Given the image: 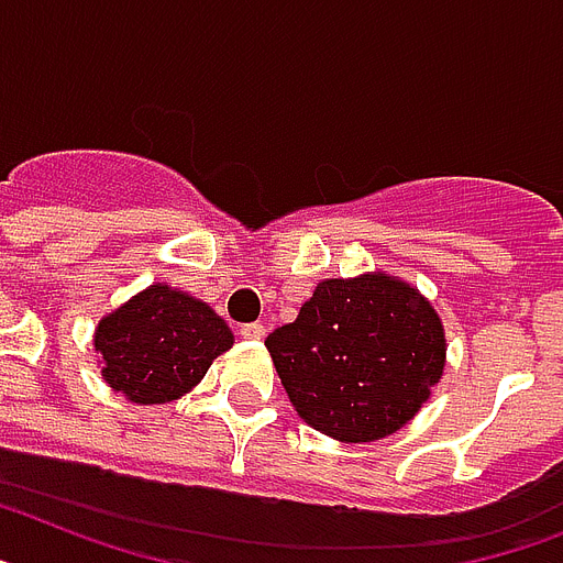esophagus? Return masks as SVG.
<instances>
[{
    "label": "esophagus",
    "mask_w": 563,
    "mask_h": 563,
    "mask_svg": "<svg viewBox=\"0 0 563 563\" xmlns=\"http://www.w3.org/2000/svg\"><path fill=\"white\" fill-rule=\"evenodd\" d=\"M264 333H267V331H264V324H258V322L241 324V336H244V339H253V342H255V339H264Z\"/></svg>",
    "instance_id": "esophagus-1"
}]
</instances>
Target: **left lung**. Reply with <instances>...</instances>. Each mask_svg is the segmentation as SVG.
Listing matches in <instances>:
<instances>
[{
    "instance_id": "left-lung-1",
    "label": "left lung",
    "mask_w": 563,
    "mask_h": 563,
    "mask_svg": "<svg viewBox=\"0 0 563 563\" xmlns=\"http://www.w3.org/2000/svg\"><path fill=\"white\" fill-rule=\"evenodd\" d=\"M301 420L374 443L415 420L445 368L443 319L391 273L319 282L296 322L264 339Z\"/></svg>"
}]
</instances>
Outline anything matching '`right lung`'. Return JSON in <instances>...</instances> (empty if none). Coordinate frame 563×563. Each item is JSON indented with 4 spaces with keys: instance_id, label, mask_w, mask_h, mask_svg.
Returning <instances> with one entry per match:
<instances>
[{
    "instance_id": "add662e5",
    "label": "right lung",
    "mask_w": 563,
    "mask_h": 563,
    "mask_svg": "<svg viewBox=\"0 0 563 563\" xmlns=\"http://www.w3.org/2000/svg\"><path fill=\"white\" fill-rule=\"evenodd\" d=\"M232 342L207 301L164 282L134 292L95 328L100 376L137 406H164L192 391Z\"/></svg>"
}]
</instances>
